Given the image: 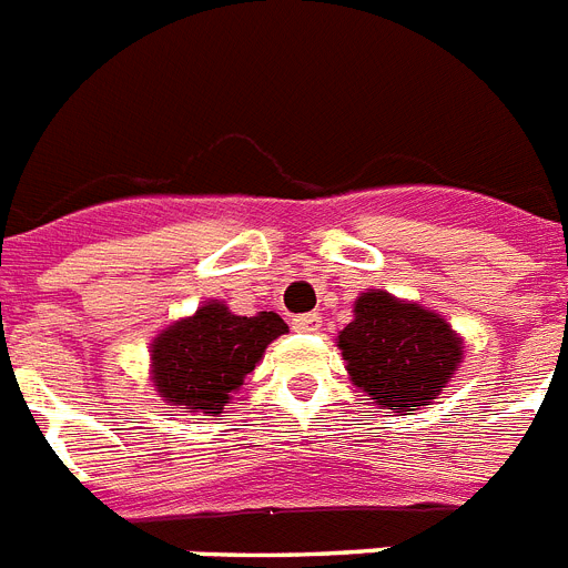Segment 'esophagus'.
<instances>
[{"label": "esophagus", "mask_w": 568, "mask_h": 568, "mask_svg": "<svg viewBox=\"0 0 568 568\" xmlns=\"http://www.w3.org/2000/svg\"><path fill=\"white\" fill-rule=\"evenodd\" d=\"M294 332H317V328L323 326L321 314H300V317H294L292 321Z\"/></svg>", "instance_id": "1"}]
</instances>
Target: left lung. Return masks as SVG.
<instances>
[{
	"mask_svg": "<svg viewBox=\"0 0 568 568\" xmlns=\"http://www.w3.org/2000/svg\"><path fill=\"white\" fill-rule=\"evenodd\" d=\"M349 378L378 409L409 416L442 393L465 346L430 308L369 288L355 300V321L337 335Z\"/></svg>",
	"mask_w": 568,
	"mask_h": 568,
	"instance_id": "obj_1",
	"label": "left lung"
}]
</instances>
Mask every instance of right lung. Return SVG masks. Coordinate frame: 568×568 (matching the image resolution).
Instances as JSON below:
<instances>
[{
    "instance_id": "right-lung-1",
    "label": "right lung",
    "mask_w": 568,
    "mask_h": 568,
    "mask_svg": "<svg viewBox=\"0 0 568 568\" xmlns=\"http://www.w3.org/2000/svg\"><path fill=\"white\" fill-rule=\"evenodd\" d=\"M288 326L274 312L240 317L225 303H204L193 317L175 321L152 341V387L166 404L216 416L231 393L254 373L268 343Z\"/></svg>"
}]
</instances>
